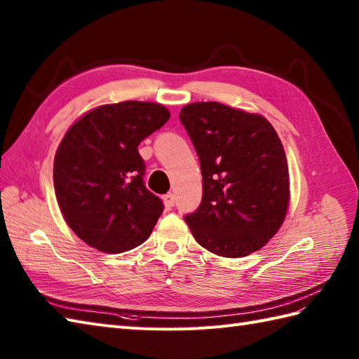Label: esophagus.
Returning a JSON list of instances; mask_svg holds the SVG:
<instances>
[{
    "label": "esophagus",
    "instance_id": "obj_1",
    "mask_svg": "<svg viewBox=\"0 0 359 359\" xmlns=\"http://www.w3.org/2000/svg\"><path fill=\"white\" fill-rule=\"evenodd\" d=\"M163 203H165V207H166L168 210L172 208V207H174V194H172V193L165 194V196H163Z\"/></svg>",
    "mask_w": 359,
    "mask_h": 359
}]
</instances>
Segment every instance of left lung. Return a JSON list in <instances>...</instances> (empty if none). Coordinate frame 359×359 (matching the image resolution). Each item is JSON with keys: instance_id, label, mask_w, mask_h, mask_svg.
I'll return each instance as SVG.
<instances>
[{"instance_id": "obj_1", "label": "left lung", "mask_w": 359, "mask_h": 359, "mask_svg": "<svg viewBox=\"0 0 359 359\" xmlns=\"http://www.w3.org/2000/svg\"><path fill=\"white\" fill-rule=\"evenodd\" d=\"M180 121L202 170V203L185 217L199 245L243 257L279 231L290 205L284 147L261 114L217 102L185 104Z\"/></svg>"}]
</instances>
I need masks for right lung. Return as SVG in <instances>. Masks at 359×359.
<instances>
[{
	"label": "right lung",
	"mask_w": 359,
	"mask_h": 359,
	"mask_svg": "<svg viewBox=\"0 0 359 359\" xmlns=\"http://www.w3.org/2000/svg\"><path fill=\"white\" fill-rule=\"evenodd\" d=\"M171 114L163 104L128 100L102 104L67 129L53 158V188L71 230L109 255L149 238L163 205L143 184L140 142Z\"/></svg>",
	"instance_id": "add662e5"
}]
</instances>
